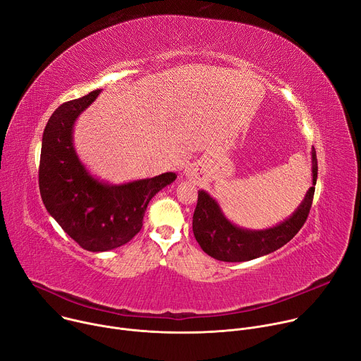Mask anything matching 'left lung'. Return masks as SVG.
Instances as JSON below:
<instances>
[{
    "label": "left lung",
    "mask_w": 361,
    "mask_h": 361,
    "mask_svg": "<svg viewBox=\"0 0 361 361\" xmlns=\"http://www.w3.org/2000/svg\"><path fill=\"white\" fill-rule=\"evenodd\" d=\"M318 164L312 148V187L298 210L283 223L267 231H243L232 224L219 204L206 191H199L197 206L192 214V232L202 249L212 257L223 262H246L268 255L286 245L297 235L310 214L317 184Z\"/></svg>",
    "instance_id": "8db88e82"
}]
</instances>
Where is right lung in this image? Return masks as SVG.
Segmentation results:
<instances>
[{"instance_id":"1","label":"right lung","mask_w":361,"mask_h":361,"mask_svg":"<svg viewBox=\"0 0 361 361\" xmlns=\"http://www.w3.org/2000/svg\"><path fill=\"white\" fill-rule=\"evenodd\" d=\"M93 90L64 102L50 116L42 142L39 187L47 212L80 247L105 252L128 243L142 228L147 206L177 176H161L122 185L94 180L79 161L73 142V123L99 94Z\"/></svg>"}]
</instances>
